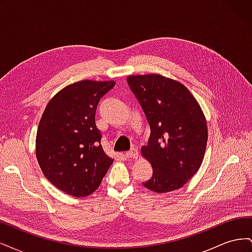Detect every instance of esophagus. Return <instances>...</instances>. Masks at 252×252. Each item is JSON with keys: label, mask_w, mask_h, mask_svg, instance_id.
Returning a JSON list of instances; mask_svg holds the SVG:
<instances>
[{"label": "esophagus", "mask_w": 252, "mask_h": 252, "mask_svg": "<svg viewBox=\"0 0 252 252\" xmlns=\"http://www.w3.org/2000/svg\"><path fill=\"white\" fill-rule=\"evenodd\" d=\"M126 157L127 158H138L139 157V151L136 148H132L131 150H129L126 152Z\"/></svg>", "instance_id": "obj_1"}]
</instances>
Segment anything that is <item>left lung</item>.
<instances>
[{"mask_svg":"<svg viewBox=\"0 0 252 252\" xmlns=\"http://www.w3.org/2000/svg\"><path fill=\"white\" fill-rule=\"evenodd\" d=\"M150 126L142 156L152 166V178L143 185L157 193L184 186L200 169L208 139L200 104L179 81L158 73L127 77Z\"/></svg>","mask_w":252,"mask_h":252,"instance_id":"left-lung-1","label":"left lung"}]
</instances>
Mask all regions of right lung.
Instances as JSON below:
<instances>
[{
    "label": "right lung",
    "instance_id": "right-lung-1",
    "mask_svg": "<svg viewBox=\"0 0 252 252\" xmlns=\"http://www.w3.org/2000/svg\"><path fill=\"white\" fill-rule=\"evenodd\" d=\"M114 85V81L91 80L70 84L42 114L35 139L37 163L46 179L66 194H91L113 163L104 152L94 118L101 97Z\"/></svg>",
    "mask_w": 252,
    "mask_h": 252
}]
</instances>
